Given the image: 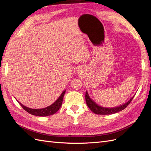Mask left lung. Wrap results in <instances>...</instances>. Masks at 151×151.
<instances>
[{"label":"left lung","mask_w":151,"mask_h":151,"mask_svg":"<svg viewBox=\"0 0 151 151\" xmlns=\"http://www.w3.org/2000/svg\"><path fill=\"white\" fill-rule=\"evenodd\" d=\"M85 97H86V104L88 105L89 108L93 113L98 114V115H109V114H113V113H116L118 111H120L123 110V109H124L125 108H127L128 105L131 103L132 100L134 98V96L132 97L127 103H125L123 105H121L120 106L112 108H103L101 106H99L97 104H96L93 100L89 98L88 92L86 93Z\"/></svg>","instance_id":"obj_1"}]
</instances>
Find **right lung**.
Listing matches in <instances>:
<instances>
[{
    "label": "right lung",
    "mask_w": 151,
    "mask_h": 151,
    "mask_svg": "<svg viewBox=\"0 0 151 151\" xmlns=\"http://www.w3.org/2000/svg\"><path fill=\"white\" fill-rule=\"evenodd\" d=\"M65 93V91H63V92L62 93V94L60 96V97L58 98V99L55 102L53 103L52 105H50V106L45 108L32 109V108H29L24 106L23 104H22L19 102V103L25 111H26L29 114H31V115H35V116H50V115H53V114L57 112L58 111V109L61 107L62 101H63V96H64Z\"/></svg>",
    "instance_id": "right-lung-1"
}]
</instances>
